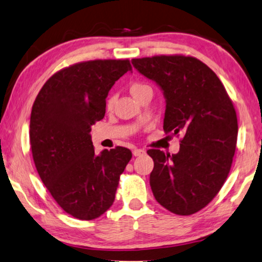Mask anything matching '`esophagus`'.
Segmentation results:
<instances>
[{"mask_svg": "<svg viewBox=\"0 0 262 262\" xmlns=\"http://www.w3.org/2000/svg\"><path fill=\"white\" fill-rule=\"evenodd\" d=\"M144 154H146V150H144V149L135 148L134 150H133V155L134 156H141V155H144Z\"/></svg>", "mask_w": 262, "mask_h": 262, "instance_id": "esophagus-1", "label": "esophagus"}]
</instances>
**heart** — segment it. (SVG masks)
<instances>
[{
  "label": "heart",
  "mask_w": 262,
  "mask_h": 262,
  "mask_svg": "<svg viewBox=\"0 0 262 262\" xmlns=\"http://www.w3.org/2000/svg\"><path fill=\"white\" fill-rule=\"evenodd\" d=\"M148 91H151L150 86L147 85V84H144V82H141V81L133 82V84H130V86H129V92H130V94L133 95V97L136 99V100H138V99L143 93L148 92ZM114 101H115V98L114 97H110L108 98V100H107V103H106L107 110H111L112 107H113Z\"/></svg>",
  "instance_id": "1"
}]
</instances>
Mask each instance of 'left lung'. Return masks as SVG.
Wrapping results in <instances>:
<instances>
[{
	"label": "left lung",
	"instance_id": "left-lung-1",
	"mask_svg": "<svg viewBox=\"0 0 262 262\" xmlns=\"http://www.w3.org/2000/svg\"><path fill=\"white\" fill-rule=\"evenodd\" d=\"M165 98L163 129L183 133L177 154L150 149L154 197L170 212H198L215 197L233 161L238 120L225 87L203 61L185 56L132 59Z\"/></svg>",
	"mask_w": 262,
	"mask_h": 262
}]
</instances>
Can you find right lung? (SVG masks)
Wrapping results in <instances>:
<instances>
[{
	"label": "right lung",
	"instance_id": "add662e5",
	"mask_svg": "<svg viewBox=\"0 0 262 262\" xmlns=\"http://www.w3.org/2000/svg\"><path fill=\"white\" fill-rule=\"evenodd\" d=\"M128 71V59L71 65L45 82L32 106L30 144L37 171L58 205L81 221L110 209L132 159L123 147L97 155L90 134L105 116L112 86Z\"/></svg>",
	"mask_w": 262,
	"mask_h": 262
}]
</instances>
